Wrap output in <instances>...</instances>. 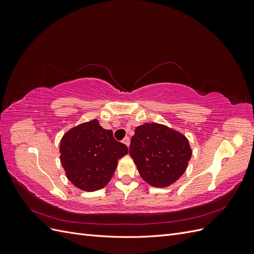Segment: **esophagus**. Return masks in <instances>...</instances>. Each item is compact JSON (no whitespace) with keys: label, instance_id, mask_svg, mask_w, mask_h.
Wrapping results in <instances>:
<instances>
[{"label":"esophagus","instance_id":"esophagus-1","mask_svg":"<svg viewBox=\"0 0 254 254\" xmlns=\"http://www.w3.org/2000/svg\"><path fill=\"white\" fill-rule=\"evenodd\" d=\"M123 143H124L127 146V147H129V145H130V139H129V137L125 136L124 140H123Z\"/></svg>","mask_w":254,"mask_h":254}]
</instances>
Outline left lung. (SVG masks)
Masks as SVG:
<instances>
[{
	"label": "left lung",
	"mask_w": 254,
	"mask_h": 254,
	"mask_svg": "<svg viewBox=\"0 0 254 254\" xmlns=\"http://www.w3.org/2000/svg\"><path fill=\"white\" fill-rule=\"evenodd\" d=\"M129 153L146 182L165 188L186 172L191 149L182 133L157 123H147L135 128Z\"/></svg>",
	"instance_id": "1"
}]
</instances>
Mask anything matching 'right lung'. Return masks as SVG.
I'll return each instance as SVG.
<instances>
[{"instance_id":"1","label":"right lung","mask_w":254,"mask_h":254,"mask_svg":"<svg viewBox=\"0 0 254 254\" xmlns=\"http://www.w3.org/2000/svg\"><path fill=\"white\" fill-rule=\"evenodd\" d=\"M60 153L67 179L82 190L94 191L108 184L128 148L92 120L68 130L61 139Z\"/></svg>"}]
</instances>
